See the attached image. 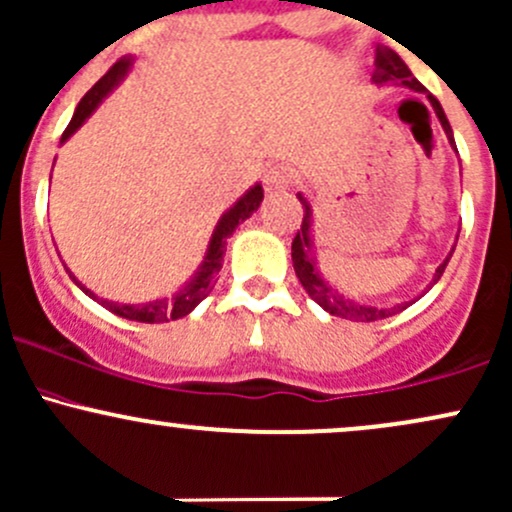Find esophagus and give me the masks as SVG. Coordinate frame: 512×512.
I'll return each instance as SVG.
<instances>
[{
    "mask_svg": "<svg viewBox=\"0 0 512 512\" xmlns=\"http://www.w3.org/2000/svg\"><path fill=\"white\" fill-rule=\"evenodd\" d=\"M291 184V172L284 165H274L265 172V189L267 192H282Z\"/></svg>",
    "mask_w": 512,
    "mask_h": 512,
    "instance_id": "34e87169",
    "label": "esophagus"
}]
</instances>
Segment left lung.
<instances>
[{
  "label": "left lung",
  "instance_id": "1",
  "mask_svg": "<svg viewBox=\"0 0 512 512\" xmlns=\"http://www.w3.org/2000/svg\"><path fill=\"white\" fill-rule=\"evenodd\" d=\"M374 67H376V70H374V75H372V82L379 84V87H381V84L393 82V84H398V87H408V89H413V92L428 94V92H425L423 84L415 80L413 72L408 70V65L403 63L401 55L393 53L391 48H386V46L376 48ZM428 101L432 104V111H435V116L442 123V131L447 133L449 145H452L454 153H457L452 126H449V121H447L445 111H442L440 101L432 97V94H428ZM296 196H299V201L303 204V223H301L299 233H296L294 243H291V262H294V272H296V277H299V282H301L303 289H306V294L311 296V299L316 301L320 308H325V311H328L330 316L357 320V323H372V320L396 316V313H401L403 308H408V306H411V303L418 301L420 296H423L432 284H437V279L442 277V272H445L449 257H452V252H454V247H452V250H449V255L445 257V262H442V265L435 269V277H432V284L423 291V294L415 296V299L393 303V306H389V308L367 306V303H359L357 299H350V296H347V294H342L340 289H335V286L330 284L328 279L323 277V274H320L318 260H316V250H313V247H316V245H313V209H311V204H308L306 196H303V194H296ZM454 245H457V243H454Z\"/></svg>",
  "mask_w": 512,
  "mask_h": 512
}]
</instances>
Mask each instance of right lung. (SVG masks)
<instances>
[{
	"label": "right lung",
	"mask_w": 512,
	"mask_h": 512,
	"mask_svg": "<svg viewBox=\"0 0 512 512\" xmlns=\"http://www.w3.org/2000/svg\"><path fill=\"white\" fill-rule=\"evenodd\" d=\"M133 55H126V58H121L119 63L111 67L109 72H106L101 80L94 84L92 89H89L87 94H84L80 104H77L75 114H72V121L67 123L63 138H60V143H65L67 138L72 136V133L77 131V128L82 126L84 121L89 119V116L94 114V109L109 97L111 92H114L116 87H119L123 77L128 75V70L133 67ZM262 199H265V192H262V184H255V187H250L247 192L240 196L238 201H235L230 209L223 213L221 221L216 223V228H213V235L209 240V247H206V255H204V262H201L199 269L194 272V277L189 279V282H184L179 286L177 291L170 296V299H155V301H145V303H119V301H109V299H101V296L94 294L92 289H87L80 279L75 277V274L67 269V274H70V279L75 282L84 294L89 296V299H94L101 306L106 308V311L116 313V316L121 318H128V320H138V323H167V320H177V318H184L189 316V313L194 311L196 306H199L201 301L206 299V296L211 294L213 284H216V274L221 272L223 267V252H226V240L233 235V230L240 226V223L247 221V218L252 216V211L260 209Z\"/></svg>",
	"instance_id": "right-lung-1"
}]
</instances>
